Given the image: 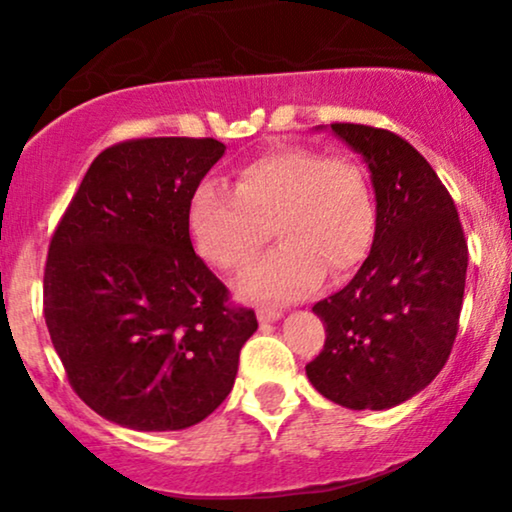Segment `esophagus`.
<instances>
[{
    "label": "esophagus",
    "mask_w": 512,
    "mask_h": 512,
    "mask_svg": "<svg viewBox=\"0 0 512 512\" xmlns=\"http://www.w3.org/2000/svg\"><path fill=\"white\" fill-rule=\"evenodd\" d=\"M256 314H258V321H261V324H270V321L282 319V312L270 310V307H265V310H258Z\"/></svg>",
    "instance_id": "34e87169"
}]
</instances>
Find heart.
Masks as SVG:
<instances>
[{
    "label": "heart",
    "instance_id": "1",
    "mask_svg": "<svg viewBox=\"0 0 512 512\" xmlns=\"http://www.w3.org/2000/svg\"><path fill=\"white\" fill-rule=\"evenodd\" d=\"M272 235L279 247L235 282L237 296L263 303L303 298L321 275L338 277L366 258L375 235V202L366 172L347 156L289 146L251 160L233 191L198 186L188 233L207 263L240 270Z\"/></svg>",
    "mask_w": 512,
    "mask_h": 512
}]
</instances>
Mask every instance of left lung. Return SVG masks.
<instances>
[{
    "label": "left lung",
    "mask_w": 512,
    "mask_h": 512,
    "mask_svg": "<svg viewBox=\"0 0 512 512\" xmlns=\"http://www.w3.org/2000/svg\"><path fill=\"white\" fill-rule=\"evenodd\" d=\"M331 132L368 167L375 237L352 282L312 307L326 345L305 373L342 408L389 410L429 387L450 356L466 237L447 188L405 139L354 123H333Z\"/></svg>",
    "instance_id": "left-lung-1"
}]
</instances>
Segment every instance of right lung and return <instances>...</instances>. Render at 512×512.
Segmentation results:
<instances>
[{
  "label": "right lung",
  "mask_w": 512,
  "mask_h": 512,
  "mask_svg": "<svg viewBox=\"0 0 512 512\" xmlns=\"http://www.w3.org/2000/svg\"><path fill=\"white\" fill-rule=\"evenodd\" d=\"M226 146L151 137L104 149L58 223L44 317L88 408L135 431H181L226 401L254 310L193 251L188 205Z\"/></svg>",
  "instance_id": "obj_1"
}]
</instances>
